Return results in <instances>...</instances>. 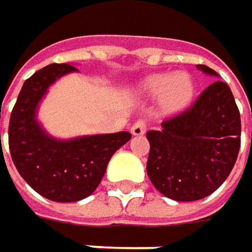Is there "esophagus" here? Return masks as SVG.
<instances>
[{
    "label": "esophagus",
    "instance_id": "34e87169",
    "mask_svg": "<svg viewBox=\"0 0 252 252\" xmlns=\"http://www.w3.org/2000/svg\"><path fill=\"white\" fill-rule=\"evenodd\" d=\"M146 129H147V124H146V121L144 120H138V121H135L132 126H131V132H132V135H143L144 132H146Z\"/></svg>",
    "mask_w": 252,
    "mask_h": 252
}]
</instances>
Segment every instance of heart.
I'll list each match as a JSON object with an SVG mask.
<instances>
[{"instance_id":"obj_1","label":"heart","mask_w":252,"mask_h":252,"mask_svg":"<svg viewBox=\"0 0 252 252\" xmlns=\"http://www.w3.org/2000/svg\"><path fill=\"white\" fill-rule=\"evenodd\" d=\"M138 92L149 96H158L161 109L167 114H176L192 102L194 83L188 72H176L173 75L156 73L140 83Z\"/></svg>"}]
</instances>
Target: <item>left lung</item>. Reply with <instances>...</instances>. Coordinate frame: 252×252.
Wrapping results in <instances>:
<instances>
[{"label":"left lung","mask_w":252,"mask_h":252,"mask_svg":"<svg viewBox=\"0 0 252 252\" xmlns=\"http://www.w3.org/2000/svg\"><path fill=\"white\" fill-rule=\"evenodd\" d=\"M206 75L218 73L205 66ZM147 174L166 197L192 202L214 193L226 180L241 147V117L229 86L217 80L186 111L147 132Z\"/></svg>","instance_id":"1"}]
</instances>
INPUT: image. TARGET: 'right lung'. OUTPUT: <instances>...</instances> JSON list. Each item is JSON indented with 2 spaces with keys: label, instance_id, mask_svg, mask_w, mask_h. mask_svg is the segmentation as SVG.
<instances>
[{
  "label": "right lung",
  "instance_id": "add662e5",
  "mask_svg": "<svg viewBox=\"0 0 252 252\" xmlns=\"http://www.w3.org/2000/svg\"><path fill=\"white\" fill-rule=\"evenodd\" d=\"M70 72L78 69L53 63L26 80L8 126V146L18 173L37 193L55 202H76L94 193L112 154L131 138L121 131L58 140L41 128L38 103L52 83Z\"/></svg>",
  "mask_w": 252,
  "mask_h": 252
}]
</instances>
